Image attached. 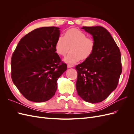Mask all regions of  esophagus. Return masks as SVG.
<instances>
[{"mask_svg":"<svg viewBox=\"0 0 134 134\" xmlns=\"http://www.w3.org/2000/svg\"><path fill=\"white\" fill-rule=\"evenodd\" d=\"M72 66H73V65H69V64H68V65H67V67H68V68H72Z\"/></svg>","mask_w":134,"mask_h":134,"instance_id":"34e87169","label":"esophagus"}]
</instances>
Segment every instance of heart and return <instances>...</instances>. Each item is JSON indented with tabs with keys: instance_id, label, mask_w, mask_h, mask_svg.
Instances as JSON below:
<instances>
[{
	"instance_id": "heart-1",
	"label": "heart",
	"mask_w": 134,
	"mask_h": 134,
	"mask_svg": "<svg viewBox=\"0 0 134 134\" xmlns=\"http://www.w3.org/2000/svg\"><path fill=\"white\" fill-rule=\"evenodd\" d=\"M94 41L76 28L68 30L64 37H59L55 45L56 52L62 56H65L70 48L71 52L64 59L65 62L69 64L76 63L80 60H88L94 52Z\"/></svg>"
}]
</instances>
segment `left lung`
Returning a JSON list of instances; mask_svg holds the SVG:
<instances>
[{
    "label": "left lung",
    "instance_id": "obj_1",
    "mask_svg": "<svg viewBox=\"0 0 134 134\" xmlns=\"http://www.w3.org/2000/svg\"><path fill=\"white\" fill-rule=\"evenodd\" d=\"M92 36L95 47L88 60L76 66V88L84 100L102 102L116 88L122 72L119 48L110 33L102 26L81 28Z\"/></svg>",
    "mask_w": 134,
    "mask_h": 134
}]
</instances>
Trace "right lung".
<instances>
[{
  "label": "right lung",
  "mask_w": 134,
  "mask_h": 134,
  "mask_svg": "<svg viewBox=\"0 0 134 134\" xmlns=\"http://www.w3.org/2000/svg\"><path fill=\"white\" fill-rule=\"evenodd\" d=\"M60 32L55 27L35 29L21 39L12 55V80L28 100L42 102L51 99L58 78L66 70V64H60L55 47Z\"/></svg>",
  "instance_id": "right-lung-1"
}]
</instances>
